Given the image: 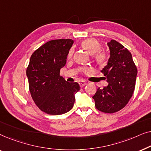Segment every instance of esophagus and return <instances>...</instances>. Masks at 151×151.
Segmentation results:
<instances>
[{
	"label": "esophagus",
	"instance_id": "esophagus-1",
	"mask_svg": "<svg viewBox=\"0 0 151 151\" xmlns=\"http://www.w3.org/2000/svg\"><path fill=\"white\" fill-rule=\"evenodd\" d=\"M79 84L81 87H83L84 86H85L86 84V82L85 81H84V80H81V81L79 82Z\"/></svg>",
	"mask_w": 151,
	"mask_h": 151
}]
</instances>
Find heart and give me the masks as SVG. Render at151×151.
Wrapping results in <instances>:
<instances>
[{"label":"heart","mask_w":151,"mask_h":151,"mask_svg":"<svg viewBox=\"0 0 151 151\" xmlns=\"http://www.w3.org/2000/svg\"><path fill=\"white\" fill-rule=\"evenodd\" d=\"M81 46L82 48H84L90 54H95L97 53L95 55V60L100 65H103L106 63L107 56L103 52H98L101 49V45L98 41H97L96 39L93 38H88L86 40H84L81 42ZM73 55V50L71 49L69 51V54H68V58H70ZM87 71L88 69H86Z\"/></svg>","instance_id":"obj_1"}]
</instances>
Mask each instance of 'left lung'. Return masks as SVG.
Returning a JSON list of instances; mask_svg holds the SVG:
<instances>
[{
    "mask_svg": "<svg viewBox=\"0 0 151 151\" xmlns=\"http://www.w3.org/2000/svg\"><path fill=\"white\" fill-rule=\"evenodd\" d=\"M110 57L102 69L108 86L99 87L93 98L98 110L113 113L123 109L135 90L137 69L130 51L115 40L107 43Z\"/></svg>",
    "mask_w": 151,
    "mask_h": 151,
    "instance_id": "left-lung-1",
    "label": "left lung"
}]
</instances>
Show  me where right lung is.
Wrapping results in <instances>:
<instances>
[{
  "label": "right lung",
  "instance_id": "right-lung-1",
  "mask_svg": "<svg viewBox=\"0 0 151 151\" xmlns=\"http://www.w3.org/2000/svg\"><path fill=\"white\" fill-rule=\"evenodd\" d=\"M74 41L58 39L47 42L34 51L27 69L29 86L37 106L49 115H58L73 108L78 82H68L60 76Z\"/></svg>",
  "mask_w": 151,
  "mask_h": 151
}]
</instances>
